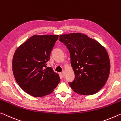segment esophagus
Masks as SVG:
<instances>
[{
    "label": "esophagus",
    "mask_w": 121,
    "mask_h": 121,
    "mask_svg": "<svg viewBox=\"0 0 121 121\" xmlns=\"http://www.w3.org/2000/svg\"><path fill=\"white\" fill-rule=\"evenodd\" d=\"M60 74H61V76H62V77H64L65 76V72H64V71H63V72H62V73H61Z\"/></svg>",
    "instance_id": "34e87169"
}]
</instances>
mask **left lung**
<instances>
[{"instance_id": "1", "label": "left lung", "mask_w": 121, "mask_h": 121, "mask_svg": "<svg viewBox=\"0 0 121 121\" xmlns=\"http://www.w3.org/2000/svg\"><path fill=\"white\" fill-rule=\"evenodd\" d=\"M59 40L69 50L74 72V79L69 85L79 94H95L106 84L109 75L110 60L106 49L81 33L61 35Z\"/></svg>"}]
</instances>
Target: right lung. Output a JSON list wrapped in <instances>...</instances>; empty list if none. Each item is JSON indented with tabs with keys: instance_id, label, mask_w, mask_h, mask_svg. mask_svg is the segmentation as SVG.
Returning <instances> with one entry per match:
<instances>
[{
	"instance_id": "add662e5",
	"label": "right lung",
	"mask_w": 121,
	"mask_h": 121,
	"mask_svg": "<svg viewBox=\"0 0 121 121\" xmlns=\"http://www.w3.org/2000/svg\"><path fill=\"white\" fill-rule=\"evenodd\" d=\"M58 35H34L19 47L12 60L14 76L27 94L41 97L52 93L60 82L59 75L47 66Z\"/></svg>"
}]
</instances>
